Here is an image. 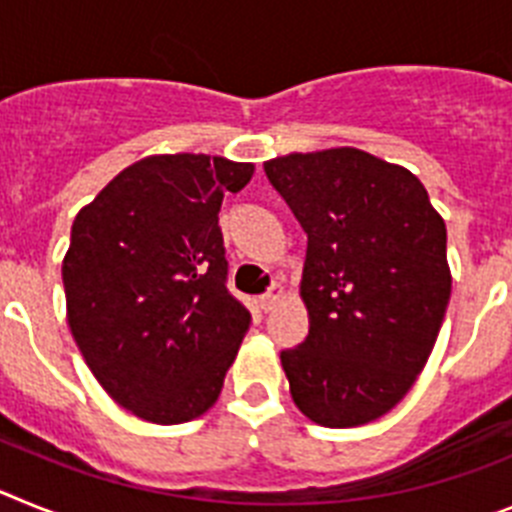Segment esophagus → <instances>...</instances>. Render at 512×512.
I'll return each instance as SVG.
<instances>
[{"label":"esophagus","mask_w":512,"mask_h":512,"mask_svg":"<svg viewBox=\"0 0 512 512\" xmlns=\"http://www.w3.org/2000/svg\"><path fill=\"white\" fill-rule=\"evenodd\" d=\"M281 299H283V288H281V286H273V288H270V291L265 293V296H262V299H260L262 311H273L275 304H278V301H281Z\"/></svg>","instance_id":"1"}]
</instances>
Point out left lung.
Listing matches in <instances>:
<instances>
[{
    "mask_svg": "<svg viewBox=\"0 0 512 512\" xmlns=\"http://www.w3.org/2000/svg\"><path fill=\"white\" fill-rule=\"evenodd\" d=\"M265 175L309 237L299 286L309 335L281 353L293 402L324 428L379 420L441 332L446 221L410 170L353 146L268 159Z\"/></svg>",
    "mask_w": 512,
    "mask_h": 512,
    "instance_id": "8db88e82",
    "label": "left lung"
}]
</instances>
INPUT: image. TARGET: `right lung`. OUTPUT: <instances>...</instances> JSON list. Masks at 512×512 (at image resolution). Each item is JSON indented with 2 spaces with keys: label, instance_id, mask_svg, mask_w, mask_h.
I'll use <instances>...</instances> for the list:
<instances>
[{
  "label": "right lung",
  "instance_id": "right-lung-1",
  "mask_svg": "<svg viewBox=\"0 0 512 512\" xmlns=\"http://www.w3.org/2000/svg\"><path fill=\"white\" fill-rule=\"evenodd\" d=\"M252 175V162L151 154L71 224L66 322L102 389L141 420H195L224 389L252 317L226 291L219 208Z\"/></svg>",
  "mask_w": 512,
  "mask_h": 512
}]
</instances>
